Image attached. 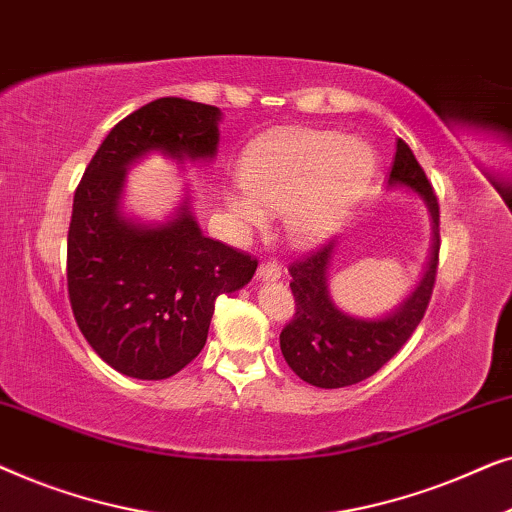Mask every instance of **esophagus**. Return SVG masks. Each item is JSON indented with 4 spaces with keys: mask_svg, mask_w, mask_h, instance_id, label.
<instances>
[{
    "mask_svg": "<svg viewBox=\"0 0 512 512\" xmlns=\"http://www.w3.org/2000/svg\"><path fill=\"white\" fill-rule=\"evenodd\" d=\"M279 277H282V268L275 261H265L258 265V279H263V282H277Z\"/></svg>",
    "mask_w": 512,
    "mask_h": 512,
    "instance_id": "esophagus-1",
    "label": "esophagus"
}]
</instances>
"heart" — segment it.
<instances>
[{
	"label": "heart",
	"instance_id": "1",
	"mask_svg": "<svg viewBox=\"0 0 512 512\" xmlns=\"http://www.w3.org/2000/svg\"><path fill=\"white\" fill-rule=\"evenodd\" d=\"M375 172V153L338 130H286L258 139L244 153L240 179L247 193H228L237 226H268L284 212L286 240L296 247L324 242L342 226Z\"/></svg>",
	"mask_w": 512,
	"mask_h": 512
}]
</instances>
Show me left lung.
I'll list each match as a JSON object with an SVG mask.
<instances>
[{
	"mask_svg": "<svg viewBox=\"0 0 512 512\" xmlns=\"http://www.w3.org/2000/svg\"><path fill=\"white\" fill-rule=\"evenodd\" d=\"M387 184L389 188H405V193L417 195L429 212V261L415 289L382 317H356L333 303L328 291V270L338 240H331L291 265L289 275L296 314L279 335V347L293 373L314 387L340 389L375 375L415 333L431 300L440 251L438 200L415 153L403 139L396 142Z\"/></svg>",
	"mask_w": 512,
	"mask_h": 512,
	"instance_id": "left-lung-1",
	"label": "left lung"
}]
</instances>
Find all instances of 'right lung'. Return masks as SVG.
<instances>
[{"label": "right lung", "instance_id": "right-lung-1", "mask_svg": "<svg viewBox=\"0 0 512 512\" xmlns=\"http://www.w3.org/2000/svg\"><path fill=\"white\" fill-rule=\"evenodd\" d=\"M221 109L160 97L116 123L83 172L67 237L69 303L83 338L118 373L165 380L207 342L214 300L251 282L256 261L209 240L191 195L165 221L123 207L128 170L149 153L179 167L219 151Z\"/></svg>", "mask_w": 512, "mask_h": 512}]
</instances>
